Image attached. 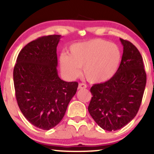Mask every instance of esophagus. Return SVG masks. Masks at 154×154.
Listing matches in <instances>:
<instances>
[{"mask_svg": "<svg viewBox=\"0 0 154 154\" xmlns=\"http://www.w3.org/2000/svg\"><path fill=\"white\" fill-rule=\"evenodd\" d=\"M87 88V85H86L85 84H84V83H79V85H78V89H85V88Z\"/></svg>", "mask_w": 154, "mask_h": 154, "instance_id": "1", "label": "esophagus"}]
</instances>
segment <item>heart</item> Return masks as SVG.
<instances>
[{
    "mask_svg": "<svg viewBox=\"0 0 154 154\" xmlns=\"http://www.w3.org/2000/svg\"><path fill=\"white\" fill-rule=\"evenodd\" d=\"M121 60L122 52L117 45L102 39H93L72 45L69 54L61 55L60 64L69 77H77L80 68H83L88 82L103 83L115 75Z\"/></svg>",
    "mask_w": 154,
    "mask_h": 154,
    "instance_id": "heart-1",
    "label": "heart"
}]
</instances>
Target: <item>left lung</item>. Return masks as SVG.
Instances as JSON below:
<instances>
[{
    "mask_svg": "<svg viewBox=\"0 0 154 154\" xmlns=\"http://www.w3.org/2000/svg\"><path fill=\"white\" fill-rule=\"evenodd\" d=\"M123 54L117 72L109 80L91 88L88 111L103 130L115 131L133 119L138 111L146 85L140 53L130 41L120 38Z\"/></svg>",
    "mask_w": 154,
    "mask_h": 154,
    "instance_id": "1",
    "label": "left lung"
}]
</instances>
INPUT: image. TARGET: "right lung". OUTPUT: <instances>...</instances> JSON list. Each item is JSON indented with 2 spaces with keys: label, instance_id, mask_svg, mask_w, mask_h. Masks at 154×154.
Instances as JSON below:
<instances>
[{
  "label": "right lung",
  "instance_id": "1",
  "mask_svg": "<svg viewBox=\"0 0 154 154\" xmlns=\"http://www.w3.org/2000/svg\"><path fill=\"white\" fill-rule=\"evenodd\" d=\"M61 35L40 37L26 45L14 68L17 103L28 121L48 130L63 119L78 82H65L58 75L56 47Z\"/></svg>",
  "mask_w": 154,
  "mask_h": 154
}]
</instances>
